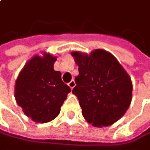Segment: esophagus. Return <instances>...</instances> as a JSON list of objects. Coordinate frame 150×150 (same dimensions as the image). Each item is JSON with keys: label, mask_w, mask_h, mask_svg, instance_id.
Instances as JSON below:
<instances>
[{"label": "esophagus", "mask_w": 150, "mask_h": 150, "mask_svg": "<svg viewBox=\"0 0 150 150\" xmlns=\"http://www.w3.org/2000/svg\"><path fill=\"white\" fill-rule=\"evenodd\" d=\"M68 86H69V87H70V89L72 90L74 86H76V83H74V80H72L71 82H69V83H68Z\"/></svg>", "instance_id": "obj_1"}]
</instances>
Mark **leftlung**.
Masks as SVG:
<instances>
[{
    "instance_id": "left-lung-1",
    "label": "left lung",
    "mask_w": 150,
    "mask_h": 150,
    "mask_svg": "<svg viewBox=\"0 0 150 150\" xmlns=\"http://www.w3.org/2000/svg\"><path fill=\"white\" fill-rule=\"evenodd\" d=\"M79 74L72 91L82 107V113L93 127H108L118 121L132 100L131 78L110 52L96 49L90 55L73 52Z\"/></svg>"
}]
</instances>
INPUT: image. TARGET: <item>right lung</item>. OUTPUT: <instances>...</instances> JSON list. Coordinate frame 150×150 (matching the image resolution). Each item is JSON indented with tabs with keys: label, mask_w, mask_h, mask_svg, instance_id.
I'll return each mask as SVG.
<instances>
[{
	"label": "right lung",
	"mask_w": 150,
	"mask_h": 150,
	"mask_svg": "<svg viewBox=\"0 0 150 150\" xmlns=\"http://www.w3.org/2000/svg\"><path fill=\"white\" fill-rule=\"evenodd\" d=\"M57 58L49 53L36 55L21 70L16 81L15 98L26 116L37 123L54 120L71 91L53 69Z\"/></svg>",
	"instance_id": "right-lung-1"
}]
</instances>
